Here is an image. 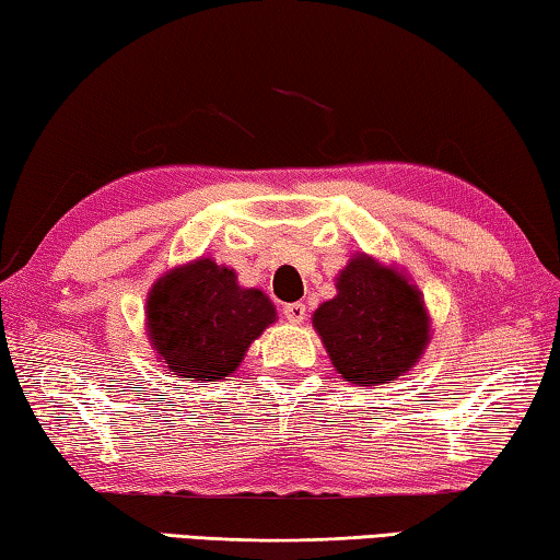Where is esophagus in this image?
I'll return each instance as SVG.
<instances>
[{"instance_id": "34e87169", "label": "esophagus", "mask_w": 560, "mask_h": 560, "mask_svg": "<svg viewBox=\"0 0 560 560\" xmlns=\"http://www.w3.org/2000/svg\"><path fill=\"white\" fill-rule=\"evenodd\" d=\"M283 318L289 320V324H301L303 318H306V306H303L301 301H293L283 306Z\"/></svg>"}]
</instances>
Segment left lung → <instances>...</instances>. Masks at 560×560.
<instances>
[{
    "label": "left lung",
    "mask_w": 560,
    "mask_h": 560,
    "mask_svg": "<svg viewBox=\"0 0 560 560\" xmlns=\"http://www.w3.org/2000/svg\"><path fill=\"white\" fill-rule=\"evenodd\" d=\"M336 287L314 326L340 377L368 387L410 371L430 338L420 293L365 254L340 271Z\"/></svg>",
    "instance_id": "8db88e82"
}]
</instances>
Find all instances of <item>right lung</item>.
Instances as JSON below:
<instances>
[{
  "instance_id": "1",
  "label": "right lung",
  "mask_w": 560,
  "mask_h": 560,
  "mask_svg": "<svg viewBox=\"0 0 560 560\" xmlns=\"http://www.w3.org/2000/svg\"><path fill=\"white\" fill-rule=\"evenodd\" d=\"M267 293L242 289L232 269L200 259L170 271L148 296V330L170 371L195 381H224L267 328Z\"/></svg>"
}]
</instances>
